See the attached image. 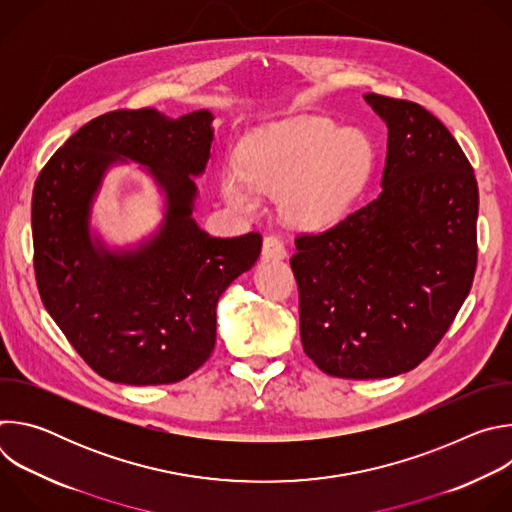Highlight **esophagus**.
I'll return each mask as SVG.
<instances>
[{
    "label": "esophagus",
    "instance_id": "34e87169",
    "mask_svg": "<svg viewBox=\"0 0 512 512\" xmlns=\"http://www.w3.org/2000/svg\"><path fill=\"white\" fill-rule=\"evenodd\" d=\"M263 259L265 261H279V259H285L287 257V251L283 247V243L275 237V235H267L263 239V251H261Z\"/></svg>",
    "mask_w": 512,
    "mask_h": 512
}]
</instances>
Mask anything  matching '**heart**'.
<instances>
[{"instance_id":"b5f03b06","label":"heart","mask_w":512,"mask_h":512,"mask_svg":"<svg viewBox=\"0 0 512 512\" xmlns=\"http://www.w3.org/2000/svg\"><path fill=\"white\" fill-rule=\"evenodd\" d=\"M375 168V145L362 129H340L320 115H298L253 131L241 143L239 174L223 178L225 200L245 212L259 198L281 196L289 223L324 229L367 188Z\"/></svg>"}]
</instances>
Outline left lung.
I'll return each instance as SVG.
<instances>
[{
  "instance_id": "left-lung-1",
  "label": "left lung",
  "mask_w": 512,
  "mask_h": 512,
  "mask_svg": "<svg viewBox=\"0 0 512 512\" xmlns=\"http://www.w3.org/2000/svg\"><path fill=\"white\" fill-rule=\"evenodd\" d=\"M387 123L381 194L318 235L289 265L300 336L316 367L340 379L415 369L470 294L478 184L448 127L421 105L364 95Z\"/></svg>"
}]
</instances>
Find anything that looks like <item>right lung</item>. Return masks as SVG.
<instances>
[{
	"label": "right lung",
	"instance_id": "1",
	"mask_svg": "<svg viewBox=\"0 0 512 512\" xmlns=\"http://www.w3.org/2000/svg\"><path fill=\"white\" fill-rule=\"evenodd\" d=\"M212 113H105L42 168L32 194L34 271L44 308L89 367L123 385H170L210 358L216 304L261 253V235L216 239L192 218L212 148ZM131 159L167 196L159 233L113 252L90 235L106 170Z\"/></svg>",
	"mask_w": 512,
	"mask_h": 512
}]
</instances>
